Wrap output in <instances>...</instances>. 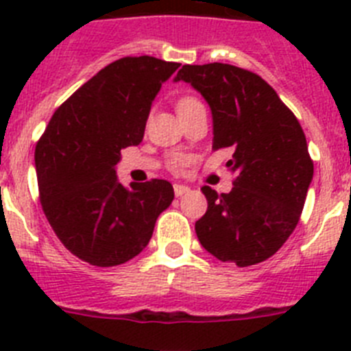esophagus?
<instances>
[{
    "label": "esophagus",
    "instance_id": "1",
    "mask_svg": "<svg viewBox=\"0 0 351 351\" xmlns=\"http://www.w3.org/2000/svg\"><path fill=\"white\" fill-rule=\"evenodd\" d=\"M190 191V188L184 184H173V193H176V197H182V195H186Z\"/></svg>",
    "mask_w": 351,
    "mask_h": 351
}]
</instances>
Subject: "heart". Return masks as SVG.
Returning a JSON list of instances; mask_svg holds the SVG:
<instances>
[{
	"instance_id": "b5f03b06",
	"label": "heart",
	"mask_w": 351,
	"mask_h": 351,
	"mask_svg": "<svg viewBox=\"0 0 351 351\" xmlns=\"http://www.w3.org/2000/svg\"><path fill=\"white\" fill-rule=\"evenodd\" d=\"M195 104H200V101H198L197 98H191V96H184V98H181V100L178 101V110L190 107V105H195Z\"/></svg>"
}]
</instances>
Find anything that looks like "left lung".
<instances>
[{"mask_svg":"<svg viewBox=\"0 0 351 351\" xmlns=\"http://www.w3.org/2000/svg\"><path fill=\"white\" fill-rule=\"evenodd\" d=\"M176 80L190 82L213 112V149L234 151L230 193L209 186L207 210L195 223L204 247L221 262L247 267L280 250L302 214L313 160L302 126L260 75L225 63L184 64Z\"/></svg>","mask_w":351,"mask_h":351,"instance_id":"8db88e82","label":"left lung"}]
</instances>
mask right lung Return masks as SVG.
I'll return each instance as SVG.
<instances>
[{
    "mask_svg": "<svg viewBox=\"0 0 351 351\" xmlns=\"http://www.w3.org/2000/svg\"><path fill=\"white\" fill-rule=\"evenodd\" d=\"M179 63L121 58L80 86L36 142L35 165L45 218L70 253L96 267L137 256L173 200L165 179L121 184V149L138 145L154 96Z\"/></svg>",
    "mask_w": 351,
    "mask_h": 351,
    "instance_id": "right-lung-1",
    "label": "right lung"
}]
</instances>
